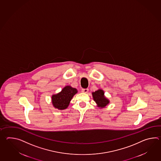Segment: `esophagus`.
<instances>
[{"label":"esophagus","mask_w":161,"mask_h":161,"mask_svg":"<svg viewBox=\"0 0 161 161\" xmlns=\"http://www.w3.org/2000/svg\"><path fill=\"white\" fill-rule=\"evenodd\" d=\"M88 91H89L88 88H86V89L83 88V89H81V92L83 93H88Z\"/></svg>","instance_id":"esophagus-1"}]
</instances>
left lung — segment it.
<instances>
[{"label": "left lung", "instance_id": "1", "mask_svg": "<svg viewBox=\"0 0 161 161\" xmlns=\"http://www.w3.org/2000/svg\"><path fill=\"white\" fill-rule=\"evenodd\" d=\"M93 100L95 101L99 107H104L109 103V100L104 96V92L102 89H99L92 92Z\"/></svg>", "mask_w": 161, "mask_h": 161}]
</instances>
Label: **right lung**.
<instances>
[{
    "mask_svg": "<svg viewBox=\"0 0 161 161\" xmlns=\"http://www.w3.org/2000/svg\"><path fill=\"white\" fill-rule=\"evenodd\" d=\"M77 92L75 88L66 86L61 92L52 96V102L54 107L59 110H64L68 107L73 97Z\"/></svg>",
    "mask_w": 161,
    "mask_h": 161,
    "instance_id": "add662e5",
    "label": "right lung"
}]
</instances>
